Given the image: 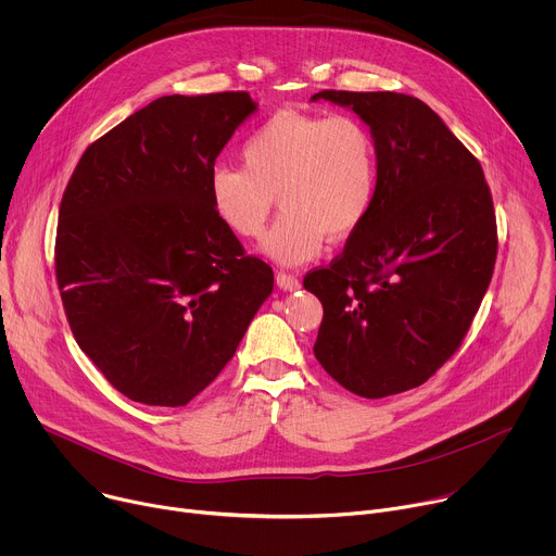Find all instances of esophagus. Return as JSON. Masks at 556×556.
I'll return each mask as SVG.
<instances>
[{
  "instance_id": "obj_1",
  "label": "esophagus",
  "mask_w": 556,
  "mask_h": 556,
  "mask_svg": "<svg viewBox=\"0 0 556 556\" xmlns=\"http://www.w3.org/2000/svg\"><path fill=\"white\" fill-rule=\"evenodd\" d=\"M275 281H277V286H279L281 290H286V292H294V290L301 288L299 279H296L294 275H290V273H277V275H275Z\"/></svg>"
}]
</instances>
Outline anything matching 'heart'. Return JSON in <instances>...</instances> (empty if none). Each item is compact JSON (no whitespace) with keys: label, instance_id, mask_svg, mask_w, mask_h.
<instances>
[{"label":"heart","instance_id":"heart-1","mask_svg":"<svg viewBox=\"0 0 556 556\" xmlns=\"http://www.w3.org/2000/svg\"><path fill=\"white\" fill-rule=\"evenodd\" d=\"M240 157L242 169H213L211 208L228 232L255 240L277 195L283 213L260 251L281 266L314 260L328 235H354L374 206L376 144L352 116L281 110L247 138Z\"/></svg>","mask_w":556,"mask_h":556}]
</instances>
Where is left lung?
Wrapping results in <instances>:
<instances>
[{"instance_id": "obj_1", "label": "left lung", "mask_w": 556, "mask_h": 556, "mask_svg": "<svg viewBox=\"0 0 556 556\" xmlns=\"http://www.w3.org/2000/svg\"><path fill=\"white\" fill-rule=\"evenodd\" d=\"M376 144L378 187L363 226L303 288L324 303L314 356L345 389L384 399L422 384L459 348L497 257L484 172L420 99L324 90Z\"/></svg>"}]
</instances>
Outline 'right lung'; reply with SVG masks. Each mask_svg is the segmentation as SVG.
Instances as JSON below:
<instances>
[{
  "label": "right lung",
  "mask_w": 556,
  "mask_h": 556,
  "mask_svg": "<svg viewBox=\"0 0 556 556\" xmlns=\"http://www.w3.org/2000/svg\"><path fill=\"white\" fill-rule=\"evenodd\" d=\"M249 92L163 97L92 142L59 208L54 266L72 334L134 403L206 389L273 292L215 217L208 178Z\"/></svg>",
  "instance_id": "right-lung-1"
}]
</instances>
